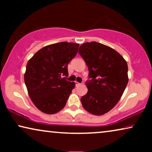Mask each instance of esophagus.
Segmentation results:
<instances>
[{
    "mask_svg": "<svg viewBox=\"0 0 152 152\" xmlns=\"http://www.w3.org/2000/svg\"><path fill=\"white\" fill-rule=\"evenodd\" d=\"M75 86H80V85L81 84L80 83H79V82H75Z\"/></svg>",
    "mask_w": 152,
    "mask_h": 152,
    "instance_id": "obj_1",
    "label": "esophagus"
}]
</instances>
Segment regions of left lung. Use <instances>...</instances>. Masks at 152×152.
<instances>
[{
    "label": "left lung",
    "mask_w": 152,
    "mask_h": 152,
    "mask_svg": "<svg viewBox=\"0 0 152 152\" xmlns=\"http://www.w3.org/2000/svg\"><path fill=\"white\" fill-rule=\"evenodd\" d=\"M79 54L88 68V92L81 98L82 106L93 115H103L115 107L125 90L127 63L115 50L95 41L82 44Z\"/></svg>",
    "instance_id": "1"
}]
</instances>
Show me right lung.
<instances>
[{
  "instance_id": "obj_1",
  "label": "right lung",
  "mask_w": 152,
  "mask_h": 152,
  "mask_svg": "<svg viewBox=\"0 0 152 152\" xmlns=\"http://www.w3.org/2000/svg\"><path fill=\"white\" fill-rule=\"evenodd\" d=\"M78 48V43H54L39 50L28 61L25 84L32 102L41 111L54 114L65 107L75 86L66 80L68 64Z\"/></svg>"
}]
</instances>
